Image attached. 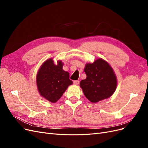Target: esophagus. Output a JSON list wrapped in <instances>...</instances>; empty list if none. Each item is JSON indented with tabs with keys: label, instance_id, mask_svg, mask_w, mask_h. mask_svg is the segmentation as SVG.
<instances>
[{
	"label": "esophagus",
	"instance_id": "34e87169",
	"mask_svg": "<svg viewBox=\"0 0 148 148\" xmlns=\"http://www.w3.org/2000/svg\"><path fill=\"white\" fill-rule=\"evenodd\" d=\"M79 83V81H78V80H76V81L73 82V84L75 85H78Z\"/></svg>",
	"mask_w": 148,
	"mask_h": 148
}]
</instances>
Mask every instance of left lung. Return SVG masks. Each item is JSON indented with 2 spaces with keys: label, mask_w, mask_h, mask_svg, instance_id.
<instances>
[{
  "label": "left lung",
  "mask_w": 148,
  "mask_h": 148,
  "mask_svg": "<svg viewBox=\"0 0 148 148\" xmlns=\"http://www.w3.org/2000/svg\"><path fill=\"white\" fill-rule=\"evenodd\" d=\"M84 71L86 78L80 82L79 86L89 101L96 103L113 95L117 88V78L106 60L98 59L92 64H86Z\"/></svg>",
  "instance_id": "1"
}]
</instances>
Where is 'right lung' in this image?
Instances as JSON below:
<instances>
[{"label":"right lung","mask_w":148,"mask_h":148,"mask_svg":"<svg viewBox=\"0 0 148 148\" xmlns=\"http://www.w3.org/2000/svg\"><path fill=\"white\" fill-rule=\"evenodd\" d=\"M63 65L61 60L55 65L53 59H49L40 66L37 73L36 84L40 95L52 103L59 100L73 83L69 73L62 69Z\"/></svg>","instance_id":"1"}]
</instances>
